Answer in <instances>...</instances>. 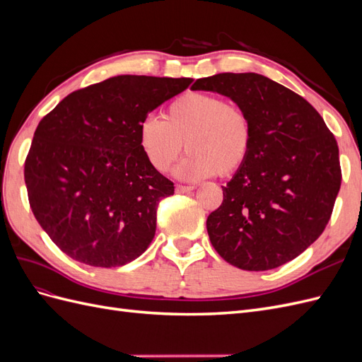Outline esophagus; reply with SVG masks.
<instances>
[{"label": "esophagus", "instance_id": "obj_1", "mask_svg": "<svg viewBox=\"0 0 362 362\" xmlns=\"http://www.w3.org/2000/svg\"><path fill=\"white\" fill-rule=\"evenodd\" d=\"M192 190H194V185H182V184L177 185L178 193H185V192H192Z\"/></svg>", "mask_w": 362, "mask_h": 362}]
</instances>
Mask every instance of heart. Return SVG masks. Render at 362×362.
<instances>
[{
  "label": "heart",
  "instance_id": "b5f03b06",
  "mask_svg": "<svg viewBox=\"0 0 362 362\" xmlns=\"http://www.w3.org/2000/svg\"><path fill=\"white\" fill-rule=\"evenodd\" d=\"M254 129L246 108L208 92H185L164 112V120L146 117L139 127V145L148 163L168 172L184 149L189 156L177 169L182 180L228 177L246 163Z\"/></svg>",
  "mask_w": 362,
  "mask_h": 362
}]
</instances>
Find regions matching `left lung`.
<instances>
[{
	"instance_id": "obj_1",
	"label": "left lung",
	"mask_w": 362,
	"mask_h": 362,
	"mask_svg": "<svg viewBox=\"0 0 362 362\" xmlns=\"http://www.w3.org/2000/svg\"><path fill=\"white\" fill-rule=\"evenodd\" d=\"M193 90L222 93L252 119L250 154L206 218L210 242L226 262L270 270L322 235L341 185L338 145L319 112L264 75L217 74Z\"/></svg>"
}]
</instances>
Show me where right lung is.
<instances>
[{"mask_svg":"<svg viewBox=\"0 0 362 362\" xmlns=\"http://www.w3.org/2000/svg\"><path fill=\"white\" fill-rule=\"evenodd\" d=\"M192 78L117 75L69 93L39 122L24 164L36 221L72 259L117 267L156 235L173 182L151 166L139 127Z\"/></svg>","mask_w":362,"mask_h":362,"instance_id":"obj_1","label":"right lung"}]
</instances>
